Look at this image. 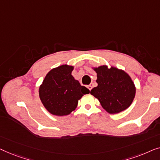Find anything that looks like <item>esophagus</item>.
I'll return each mask as SVG.
<instances>
[{"label": "esophagus", "mask_w": 160, "mask_h": 160, "mask_svg": "<svg viewBox=\"0 0 160 160\" xmlns=\"http://www.w3.org/2000/svg\"><path fill=\"white\" fill-rule=\"evenodd\" d=\"M88 88L90 91H91V90L92 89V85H88Z\"/></svg>", "instance_id": "1"}]
</instances>
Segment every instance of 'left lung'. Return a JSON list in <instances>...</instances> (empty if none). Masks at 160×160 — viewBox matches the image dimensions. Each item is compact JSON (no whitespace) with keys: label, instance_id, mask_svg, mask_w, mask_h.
<instances>
[{"label":"left lung","instance_id":"1","mask_svg":"<svg viewBox=\"0 0 160 160\" xmlns=\"http://www.w3.org/2000/svg\"><path fill=\"white\" fill-rule=\"evenodd\" d=\"M97 74L98 85L91 91L103 109L109 114H118L131 105L136 96V86L130 76L115 67L102 65L92 67Z\"/></svg>","mask_w":160,"mask_h":160}]
</instances>
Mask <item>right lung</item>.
<instances>
[{
  "instance_id": "right-lung-1",
  "label": "right lung",
  "mask_w": 160,
  "mask_h": 160,
  "mask_svg": "<svg viewBox=\"0 0 160 160\" xmlns=\"http://www.w3.org/2000/svg\"><path fill=\"white\" fill-rule=\"evenodd\" d=\"M74 67L62 64L50 70L39 87L42 105L51 114L67 116L78 107V101L90 91L72 75Z\"/></svg>"
}]
</instances>
